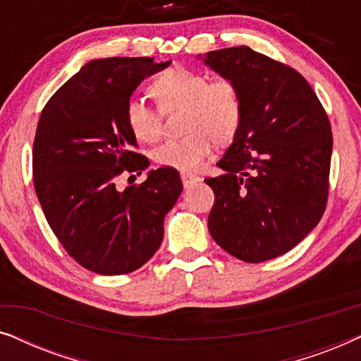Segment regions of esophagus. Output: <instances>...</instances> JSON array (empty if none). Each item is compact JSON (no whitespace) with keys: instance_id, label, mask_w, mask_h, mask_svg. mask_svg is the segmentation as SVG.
<instances>
[{"instance_id":"34e87169","label":"esophagus","mask_w":361,"mask_h":361,"mask_svg":"<svg viewBox=\"0 0 361 361\" xmlns=\"http://www.w3.org/2000/svg\"><path fill=\"white\" fill-rule=\"evenodd\" d=\"M180 179H182V184H184V187H189L192 184H195V182H199L200 177L192 174V172H180Z\"/></svg>"}]
</instances>
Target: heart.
Segmentation results:
<instances>
[{
  "mask_svg": "<svg viewBox=\"0 0 361 361\" xmlns=\"http://www.w3.org/2000/svg\"><path fill=\"white\" fill-rule=\"evenodd\" d=\"M151 93L162 110L184 108L185 111L182 130L187 135L156 147L152 159L157 166L195 172L210 156L214 140L226 142L238 131L243 102L238 87L228 78L209 80L205 73L176 66L154 78ZM125 118L136 140L152 142L159 137V113L141 98L128 100Z\"/></svg>",
  "mask_w": 361,
  "mask_h": 361,
  "instance_id": "1",
  "label": "heart"
}]
</instances>
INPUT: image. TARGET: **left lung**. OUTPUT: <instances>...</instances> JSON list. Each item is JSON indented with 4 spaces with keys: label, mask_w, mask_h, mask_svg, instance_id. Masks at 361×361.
Masks as SVG:
<instances>
[{
    "label": "left lung",
    "mask_w": 361,
    "mask_h": 361,
    "mask_svg": "<svg viewBox=\"0 0 361 361\" xmlns=\"http://www.w3.org/2000/svg\"><path fill=\"white\" fill-rule=\"evenodd\" d=\"M238 87L243 116L205 179L215 194L212 238L246 263L288 253L322 219L332 131L324 106L294 68L240 46L199 56Z\"/></svg>",
    "instance_id": "left-lung-1"
}]
</instances>
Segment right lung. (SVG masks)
Listing matches in <instances>:
<instances>
[{"label": "right lung", "mask_w": 361, "mask_h": 361, "mask_svg": "<svg viewBox=\"0 0 361 361\" xmlns=\"http://www.w3.org/2000/svg\"><path fill=\"white\" fill-rule=\"evenodd\" d=\"M169 62L98 59L83 66L44 106L32 147V174L47 224L78 264L128 274L159 250L164 219L182 192L179 172L159 167L140 185L116 189L121 172L145 171L147 157L126 125L137 85Z\"/></svg>", "instance_id": "1"}]
</instances>
